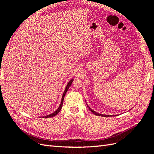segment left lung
<instances>
[{"label": "left lung", "instance_id": "left-lung-1", "mask_svg": "<svg viewBox=\"0 0 154 154\" xmlns=\"http://www.w3.org/2000/svg\"><path fill=\"white\" fill-rule=\"evenodd\" d=\"M86 103H87V102H86ZM87 105L88 108H89V110L91 111V112H92L93 114H95V115H97V116H103V117H107V116H114V115H106V114H103L98 113V112H95V111H94V110H93V109H91V108L89 107V106L87 104Z\"/></svg>", "mask_w": 154, "mask_h": 154}]
</instances>
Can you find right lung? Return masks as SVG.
Masks as SVG:
<instances>
[{
  "label": "right lung",
  "mask_w": 154,
  "mask_h": 154,
  "mask_svg": "<svg viewBox=\"0 0 154 154\" xmlns=\"http://www.w3.org/2000/svg\"><path fill=\"white\" fill-rule=\"evenodd\" d=\"M73 79H71L69 81L68 83L67 84V86H66V87H65V91H64V92H63V95H62V97H61V100L60 105L59 106L58 109H57L56 110H55V111H54V112L53 113H51L50 114H48V115L44 116H42V117H43V118H50V117H53V116H55V115H56V114H57L59 112H60V110H61V108H62V106H63V99H64V97H65V94H66V93H67V90L69 89V87L71 86V85L72 82H73Z\"/></svg>",
  "instance_id": "obj_1"
}]
</instances>
